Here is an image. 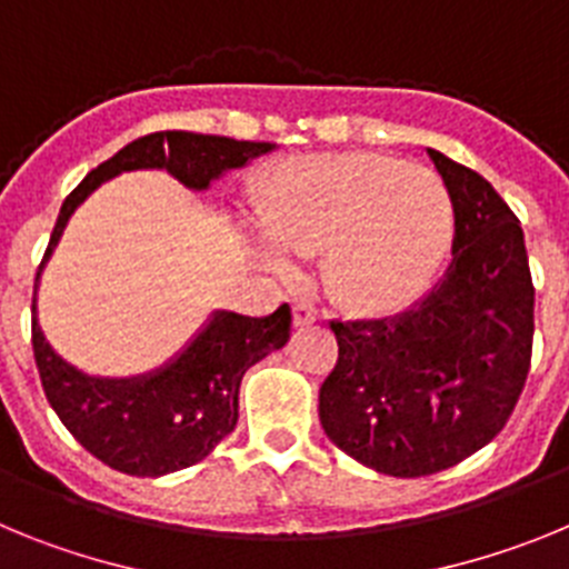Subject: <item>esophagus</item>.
<instances>
[{
    "label": "esophagus",
    "mask_w": 569,
    "mask_h": 569,
    "mask_svg": "<svg viewBox=\"0 0 569 569\" xmlns=\"http://www.w3.org/2000/svg\"><path fill=\"white\" fill-rule=\"evenodd\" d=\"M293 325H296V328H310V325H316V310L310 308V305H305V301H296V305H293Z\"/></svg>",
    "instance_id": "esophagus-1"
}]
</instances>
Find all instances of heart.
<instances>
[{
    "mask_svg": "<svg viewBox=\"0 0 569 569\" xmlns=\"http://www.w3.org/2000/svg\"><path fill=\"white\" fill-rule=\"evenodd\" d=\"M268 241L261 261L293 273V256L319 253L330 299L359 313H393L439 273L456 210L441 176L381 153H310L270 170L253 196Z\"/></svg>",
    "mask_w": 569,
    "mask_h": 569,
    "instance_id": "obj_1",
    "label": "heart"
}]
</instances>
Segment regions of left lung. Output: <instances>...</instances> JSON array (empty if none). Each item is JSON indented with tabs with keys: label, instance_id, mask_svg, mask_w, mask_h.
Instances as JSON below:
<instances>
[{
	"label": "left lung",
	"instance_id": "obj_1",
	"mask_svg": "<svg viewBox=\"0 0 569 569\" xmlns=\"http://www.w3.org/2000/svg\"><path fill=\"white\" fill-rule=\"evenodd\" d=\"M427 153L453 199V261L393 319L330 321L339 361L319 390L330 441L396 479L447 470L490 445L532 353L536 290L519 219L485 176Z\"/></svg>",
	"mask_w": 569,
	"mask_h": 569
}]
</instances>
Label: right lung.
Wrapping results in <instances>:
<instances>
[{
  "label": "right lung",
  "instance_id": "add662e5",
  "mask_svg": "<svg viewBox=\"0 0 569 569\" xmlns=\"http://www.w3.org/2000/svg\"><path fill=\"white\" fill-rule=\"evenodd\" d=\"M273 148L270 142H236L228 136L188 130L142 136L90 170L59 210L33 284V356L44 396L62 425L88 453L113 470L156 479L202 461L224 436L233 433L241 376L288 345L293 316L288 305L261 319L216 310L208 325L162 367L130 379H104L68 365L44 339L37 319L39 276L73 210L113 176L128 170H168L184 188L208 190L228 170L244 168L250 159Z\"/></svg>",
  "mask_w": 569,
  "mask_h": 569
}]
</instances>
